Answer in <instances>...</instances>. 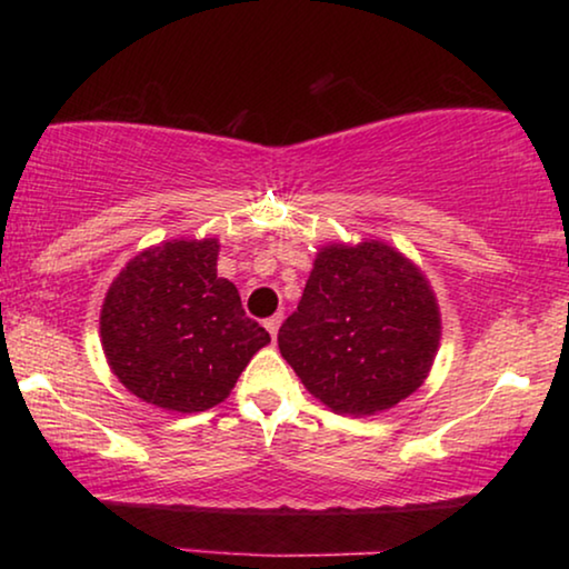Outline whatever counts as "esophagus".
Wrapping results in <instances>:
<instances>
[{
  "mask_svg": "<svg viewBox=\"0 0 569 569\" xmlns=\"http://www.w3.org/2000/svg\"><path fill=\"white\" fill-rule=\"evenodd\" d=\"M282 313H277V316H271V318H267V321H263V326H267V331L271 333V339H277V331H279V323H282Z\"/></svg>",
  "mask_w": 569,
  "mask_h": 569,
  "instance_id": "34e87169",
  "label": "esophagus"
}]
</instances>
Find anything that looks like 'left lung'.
Returning a JSON list of instances; mask_svg holds the SVG:
<instances>
[{"label": "left lung", "mask_w": 569, "mask_h": 569, "mask_svg": "<svg viewBox=\"0 0 569 569\" xmlns=\"http://www.w3.org/2000/svg\"><path fill=\"white\" fill-rule=\"evenodd\" d=\"M279 352L316 399L376 415L415 393L440 341V313L419 269L391 246H326Z\"/></svg>", "instance_id": "1"}]
</instances>
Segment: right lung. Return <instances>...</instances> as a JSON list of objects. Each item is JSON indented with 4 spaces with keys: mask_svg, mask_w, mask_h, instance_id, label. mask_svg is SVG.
<instances>
[{
    "mask_svg": "<svg viewBox=\"0 0 569 569\" xmlns=\"http://www.w3.org/2000/svg\"><path fill=\"white\" fill-rule=\"evenodd\" d=\"M217 246L170 240L134 256L100 310L108 365L131 393L170 411L228 399L269 331L246 316L238 287L217 277Z\"/></svg>",
    "mask_w": 569,
    "mask_h": 569,
    "instance_id": "right-lung-1",
    "label": "right lung"
}]
</instances>
